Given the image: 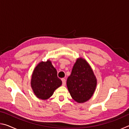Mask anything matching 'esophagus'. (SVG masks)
Segmentation results:
<instances>
[{"instance_id":"1","label":"esophagus","mask_w":129,"mask_h":129,"mask_svg":"<svg viewBox=\"0 0 129 129\" xmlns=\"http://www.w3.org/2000/svg\"><path fill=\"white\" fill-rule=\"evenodd\" d=\"M62 85L65 86L66 85V80H65V78H62Z\"/></svg>"}]
</instances>
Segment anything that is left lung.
<instances>
[{
    "label": "left lung",
    "mask_w": 129,
    "mask_h": 129,
    "mask_svg": "<svg viewBox=\"0 0 129 129\" xmlns=\"http://www.w3.org/2000/svg\"><path fill=\"white\" fill-rule=\"evenodd\" d=\"M67 85L71 97L78 103L86 102L91 97L97 85V79L85 60H77L68 77Z\"/></svg>",
    "instance_id": "8db88e82"
}]
</instances>
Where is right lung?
<instances>
[{
  "instance_id": "add662e5",
  "label": "right lung",
  "mask_w": 129,
  "mask_h": 129,
  "mask_svg": "<svg viewBox=\"0 0 129 129\" xmlns=\"http://www.w3.org/2000/svg\"><path fill=\"white\" fill-rule=\"evenodd\" d=\"M61 84L62 81L57 77L56 69L49 60L40 62L34 69L31 86L35 94L39 99H49Z\"/></svg>"
}]
</instances>
